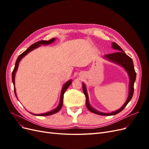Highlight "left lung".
<instances>
[{"instance_id": "1", "label": "left lung", "mask_w": 149, "mask_h": 149, "mask_svg": "<svg viewBox=\"0 0 149 149\" xmlns=\"http://www.w3.org/2000/svg\"><path fill=\"white\" fill-rule=\"evenodd\" d=\"M112 48L116 49L117 50H119V52L117 53H113L111 54H108V55H105L104 58L106 59L109 60L111 61H112L118 64L120 66H123L124 68L127 71L128 73V75L130 78V83H129V96L127 97V100H126L124 104L119 109L116 111L115 112H112L111 113H104V112H99L97 110L94 109L91 106H90L89 103V100H88V95L86 91V88L84 83H83V91L86 96V105L89 111H91L94 114H96L98 115L101 116H112L116 115L117 114L119 113L120 112L123 111L125 107L127 105V104L129 102V101L131 100V99L133 96L134 94V84L135 83V81L136 79V73L134 70V66L133 64V61L132 58L129 57L128 55H126L124 53V52L122 49L118 44L115 42H113L112 44Z\"/></svg>"}]
</instances>
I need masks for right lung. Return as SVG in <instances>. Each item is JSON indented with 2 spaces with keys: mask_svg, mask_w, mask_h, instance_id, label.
Instances as JSON below:
<instances>
[{
  "mask_svg": "<svg viewBox=\"0 0 149 149\" xmlns=\"http://www.w3.org/2000/svg\"><path fill=\"white\" fill-rule=\"evenodd\" d=\"M55 38H52L51 40H48V41H47V40H41V41H39V42H37V43H35L33 45H31L28 49H26L24 52L22 53L21 55H20L19 56V57H18L17 59V61H16V63H15V67H14V69H13V70L12 71V83L13 84V86H15V72L17 70L18 66H19V62L22 59V58L24 57L26 55H27V54L29 52H30L31 51H32L33 49L40 47V45H48V44H50V43H53L54 41H55ZM71 83H72L71 80H70V81H68L66 82L64 84L63 87V88H62L61 93L60 104H59V105H58V106L55 109H54V110L51 111H49V112H47V113H44V114H32L35 115V116H49V115H52V114H55V113H56L57 112L59 111L61 109V108L62 107V106H63V102L64 93L66 91V89H68V88L70 86V84H71ZM14 93H15V96L17 97L16 91H15V87H14Z\"/></svg>",
  "mask_w": 149,
  "mask_h": 149,
  "instance_id": "right-lung-1",
  "label": "right lung"
}]
</instances>
